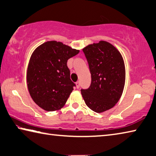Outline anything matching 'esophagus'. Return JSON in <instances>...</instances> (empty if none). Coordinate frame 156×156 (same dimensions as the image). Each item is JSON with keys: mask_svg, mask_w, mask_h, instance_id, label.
Listing matches in <instances>:
<instances>
[{"mask_svg": "<svg viewBox=\"0 0 156 156\" xmlns=\"http://www.w3.org/2000/svg\"><path fill=\"white\" fill-rule=\"evenodd\" d=\"M76 87H77L78 89L80 87V81H77L76 83Z\"/></svg>", "mask_w": 156, "mask_h": 156, "instance_id": "1", "label": "esophagus"}]
</instances>
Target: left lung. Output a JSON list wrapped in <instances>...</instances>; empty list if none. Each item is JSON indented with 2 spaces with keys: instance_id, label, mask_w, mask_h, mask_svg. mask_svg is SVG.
Segmentation results:
<instances>
[{
  "instance_id": "left-lung-1",
  "label": "left lung",
  "mask_w": 156,
  "mask_h": 156,
  "mask_svg": "<svg viewBox=\"0 0 156 156\" xmlns=\"http://www.w3.org/2000/svg\"><path fill=\"white\" fill-rule=\"evenodd\" d=\"M89 64L91 83L81 94L89 108L96 113L110 109L120 100L125 83L122 55L112 44L100 41L83 49Z\"/></svg>"
}]
</instances>
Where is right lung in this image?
Instances as JSON below:
<instances>
[{
  "instance_id": "right-lung-1",
  "label": "right lung",
  "mask_w": 156,
  "mask_h": 156,
  "mask_svg": "<svg viewBox=\"0 0 156 156\" xmlns=\"http://www.w3.org/2000/svg\"><path fill=\"white\" fill-rule=\"evenodd\" d=\"M78 53L54 41L42 44L33 52L27 68V87L31 98L42 109L54 112L66 103L76 86L67 62Z\"/></svg>"
}]
</instances>
